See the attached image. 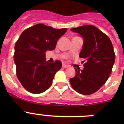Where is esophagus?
Returning <instances> with one entry per match:
<instances>
[{"label": "esophagus", "mask_w": 124, "mask_h": 124, "mask_svg": "<svg viewBox=\"0 0 124 124\" xmlns=\"http://www.w3.org/2000/svg\"><path fill=\"white\" fill-rule=\"evenodd\" d=\"M62 67H63V68H68L69 66H68V65H66V64H62Z\"/></svg>", "instance_id": "obj_1"}]
</instances>
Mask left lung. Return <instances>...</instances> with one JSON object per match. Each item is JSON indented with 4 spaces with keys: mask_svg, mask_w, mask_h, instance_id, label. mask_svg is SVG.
I'll return each instance as SVG.
<instances>
[{
    "mask_svg": "<svg viewBox=\"0 0 124 124\" xmlns=\"http://www.w3.org/2000/svg\"><path fill=\"white\" fill-rule=\"evenodd\" d=\"M84 38L79 56L84 68H75L76 75L70 80L71 85L82 94H91L108 80L115 61L113 46L108 35L92 25L71 29Z\"/></svg>",
    "mask_w": 124,
    "mask_h": 124,
    "instance_id": "1",
    "label": "left lung"
}]
</instances>
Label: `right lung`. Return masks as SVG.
Returning a JSON list of instances; mask_svg holds the SVG:
<instances>
[{
	"label": "right lung",
	"mask_w": 124,
	"mask_h": 124,
	"mask_svg": "<svg viewBox=\"0 0 124 124\" xmlns=\"http://www.w3.org/2000/svg\"><path fill=\"white\" fill-rule=\"evenodd\" d=\"M67 28L54 29L38 24L22 32L15 46L14 60L18 80L25 89L33 94L44 92L51 85L62 62L49 63L45 53L53 50Z\"/></svg>",
	"instance_id": "right-lung-1"
}]
</instances>
